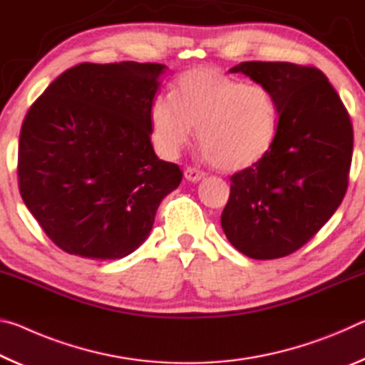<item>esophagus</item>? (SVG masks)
Wrapping results in <instances>:
<instances>
[{
    "instance_id": "obj_1",
    "label": "esophagus",
    "mask_w": 365,
    "mask_h": 365,
    "mask_svg": "<svg viewBox=\"0 0 365 365\" xmlns=\"http://www.w3.org/2000/svg\"><path fill=\"white\" fill-rule=\"evenodd\" d=\"M183 175L190 182H200L201 178L206 177V172L196 169V168H187V169H185V172H183Z\"/></svg>"
}]
</instances>
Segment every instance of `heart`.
Returning a JSON list of instances; mask_svg holds the SVG:
<instances>
[{
    "label": "heart",
    "mask_w": 365,
    "mask_h": 365,
    "mask_svg": "<svg viewBox=\"0 0 365 365\" xmlns=\"http://www.w3.org/2000/svg\"><path fill=\"white\" fill-rule=\"evenodd\" d=\"M153 143L175 158L196 128L197 143L215 168L238 170L257 163L277 133V103L264 85L245 83L214 67L183 72L172 93L150 108Z\"/></svg>",
    "instance_id": "obj_1"
}]
</instances>
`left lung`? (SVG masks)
<instances>
[{"label": "left lung", "instance_id": "1", "mask_svg": "<svg viewBox=\"0 0 365 365\" xmlns=\"http://www.w3.org/2000/svg\"><path fill=\"white\" fill-rule=\"evenodd\" d=\"M230 72L269 88L279 120L270 150L230 177L220 224L245 256L285 257L306 245L341 205L353 159V125L317 67L248 61Z\"/></svg>", "mask_w": 365, "mask_h": 365}]
</instances>
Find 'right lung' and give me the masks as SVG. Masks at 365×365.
I'll use <instances>...</instances> for the list:
<instances>
[{"instance_id": "right-lung-1", "label": "right lung", "mask_w": 365, "mask_h": 365, "mask_svg": "<svg viewBox=\"0 0 365 365\" xmlns=\"http://www.w3.org/2000/svg\"><path fill=\"white\" fill-rule=\"evenodd\" d=\"M164 64L71 67L30 106L19 138L24 202L49 240L86 259H120L150 235L182 182L151 145L150 108Z\"/></svg>"}]
</instances>
